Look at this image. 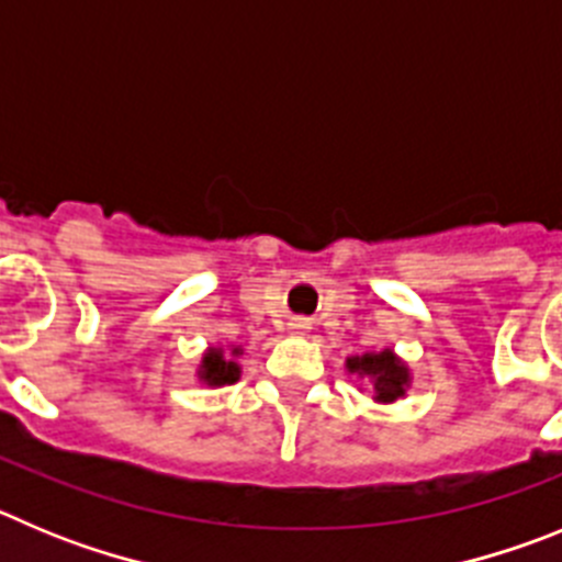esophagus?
<instances>
[{
	"mask_svg": "<svg viewBox=\"0 0 562 562\" xmlns=\"http://www.w3.org/2000/svg\"><path fill=\"white\" fill-rule=\"evenodd\" d=\"M291 330L293 333H307V330H311V322H307V318H293Z\"/></svg>",
	"mask_w": 562,
	"mask_h": 562,
	"instance_id": "34e87169",
	"label": "esophagus"
}]
</instances>
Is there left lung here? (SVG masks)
Instances as JSON below:
<instances>
[{"mask_svg": "<svg viewBox=\"0 0 562 562\" xmlns=\"http://www.w3.org/2000/svg\"><path fill=\"white\" fill-rule=\"evenodd\" d=\"M347 372L367 381V386L372 389V401L378 403L401 401L406 389L412 386V369L389 347L386 350L347 358Z\"/></svg>", "mask_w": 562, "mask_h": 562, "instance_id": "left-lung-1", "label": "left lung"}]
</instances>
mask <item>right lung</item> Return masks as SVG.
<instances>
[{
  "instance_id": "add662e5",
  "label": "right lung",
  "mask_w": 562,
  "mask_h": 562,
  "mask_svg": "<svg viewBox=\"0 0 562 562\" xmlns=\"http://www.w3.org/2000/svg\"><path fill=\"white\" fill-rule=\"evenodd\" d=\"M240 356H244V350L235 347V344H229V350H224V347H206L195 375H199L201 383H206L212 389L235 383L240 378V363H237Z\"/></svg>"
}]
</instances>
